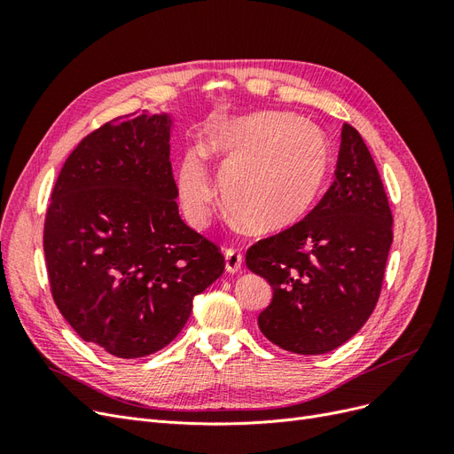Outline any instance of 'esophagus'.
<instances>
[{
  "mask_svg": "<svg viewBox=\"0 0 454 454\" xmlns=\"http://www.w3.org/2000/svg\"><path fill=\"white\" fill-rule=\"evenodd\" d=\"M225 269L227 272H239L242 269V254L237 248L225 250Z\"/></svg>",
  "mask_w": 454,
  "mask_h": 454,
  "instance_id": "1",
  "label": "esophagus"
}]
</instances>
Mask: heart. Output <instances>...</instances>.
<instances>
[{
  "instance_id": "heart-1",
  "label": "heart",
  "mask_w": 454,
  "mask_h": 454,
  "mask_svg": "<svg viewBox=\"0 0 454 454\" xmlns=\"http://www.w3.org/2000/svg\"><path fill=\"white\" fill-rule=\"evenodd\" d=\"M177 172L187 219L200 227L215 202L204 157L217 167L231 214L257 235H274L303 219L322 195L332 151L325 134L286 114L227 115L204 130Z\"/></svg>"
}]
</instances>
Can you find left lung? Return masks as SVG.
Instances as JSON below:
<instances>
[{
    "instance_id": "8db88e82",
    "label": "left lung",
    "mask_w": 454,
    "mask_h": 454,
    "mask_svg": "<svg viewBox=\"0 0 454 454\" xmlns=\"http://www.w3.org/2000/svg\"><path fill=\"white\" fill-rule=\"evenodd\" d=\"M392 244V210L360 132L340 130L335 180L294 227L257 240L246 265L272 286L257 325L294 354H325L373 312Z\"/></svg>"
}]
</instances>
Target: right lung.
<instances>
[{"label": "right lung", "instance_id": "obj_1", "mask_svg": "<svg viewBox=\"0 0 454 454\" xmlns=\"http://www.w3.org/2000/svg\"><path fill=\"white\" fill-rule=\"evenodd\" d=\"M170 119L130 114L79 142L54 184L43 250L54 303L117 358L164 348L225 270L219 246L177 212Z\"/></svg>", "mask_w": 454, "mask_h": 454}]
</instances>
